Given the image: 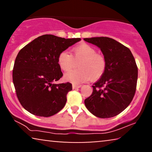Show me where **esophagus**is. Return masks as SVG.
<instances>
[{
    "instance_id": "1",
    "label": "esophagus",
    "mask_w": 152,
    "mask_h": 152,
    "mask_svg": "<svg viewBox=\"0 0 152 152\" xmlns=\"http://www.w3.org/2000/svg\"><path fill=\"white\" fill-rule=\"evenodd\" d=\"M81 86H81V85L73 84V85H72V88H73V89H77V88H80Z\"/></svg>"
}]
</instances>
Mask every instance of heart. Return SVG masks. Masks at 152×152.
Segmentation results:
<instances>
[{
	"instance_id": "1",
	"label": "heart",
	"mask_w": 152,
	"mask_h": 152,
	"mask_svg": "<svg viewBox=\"0 0 152 152\" xmlns=\"http://www.w3.org/2000/svg\"><path fill=\"white\" fill-rule=\"evenodd\" d=\"M59 67L68 72L78 65V69L64 75L67 82L80 84L88 81L97 80L104 73L106 61L103 56L97 54L95 48L86 43L79 45L72 50V55L67 51H62L57 58Z\"/></svg>"
}]
</instances>
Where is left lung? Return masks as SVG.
Masks as SVG:
<instances>
[{"label":"left lung","instance_id":"8db88e82","mask_svg":"<svg viewBox=\"0 0 152 152\" xmlns=\"http://www.w3.org/2000/svg\"><path fill=\"white\" fill-rule=\"evenodd\" d=\"M99 48L106 61V70L93 84V93L84 100L87 109L100 118L118 115L134 98L138 80V67L128 48L109 37L85 38Z\"/></svg>","mask_w":152,"mask_h":152}]
</instances>
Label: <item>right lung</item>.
Instances as JSON below:
<instances>
[{
  "label": "right lung",
  "instance_id": "obj_1",
  "mask_svg": "<svg viewBox=\"0 0 152 152\" xmlns=\"http://www.w3.org/2000/svg\"><path fill=\"white\" fill-rule=\"evenodd\" d=\"M80 40L44 34L20 50L12 78L18 101L25 109L33 115L50 117L63 109L72 84L55 83L63 76L57 58L60 53Z\"/></svg>",
  "mask_w": 152,
  "mask_h": 152
}]
</instances>
